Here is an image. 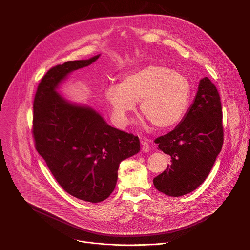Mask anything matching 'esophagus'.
I'll use <instances>...</instances> for the list:
<instances>
[{
    "instance_id": "obj_1",
    "label": "esophagus",
    "mask_w": 250,
    "mask_h": 250,
    "mask_svg": "<svg viewBox=\"0 0 250 250\" xmlns=\"http://www.w3.org/2000/svg\"><path fill=\"white\" fill-rule=\"evenodd\" d=\"M141 149L144 152H148L150 150L149 141L147 139H144L141 141Z\"/></svg>"
}]
</instances>
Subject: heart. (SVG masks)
I'll return each mask as SVG.
<instances>
[{
	"label": "heart",
	"mask_w": 250,
	"mask_h": 250,
	"mask_svg": "<svg viewBox=\"0 0 250 250\" xmlns=\"http://www.w3.org/2000/svg\"><path fill=\"white\" fill-rule=\"evenodd\" d=\"M188 78L162 64H150L111 83L104 91L106 102L120 126L128 124L129 113L140 101V112L158 129H166L184 117L190 101Z\"/></svg>",
	"instance_id": "b5f03b06"
}]
</instances>
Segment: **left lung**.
<instances>
[{
	"mask_svg": "<svg viewBox=\"0 0 250 250\" xmlns=\"http://www.w3.org/2000/svg\"><path fill=\"white\" fill-rule=\"evenodd\" d=\"M154 142L171 157V163L153 179L159 192L180 197L206 180L224 144L221 97L208 77L200 81L195 101L180 125Z\"/></svg>",
	"mask_w": 250,
	"mask_h": 250,
	"instance_id": "8db88e82",
	"label": "left lung"
}]
</instances>
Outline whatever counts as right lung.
<instances>
[{
  "label": "right lung",
  "instance_id": "1",
  "mask_svg": "<svg viewBox=\"0 0 250 250\" xmlns=\"http://www.w3.org/2000/svg\"><path fill=\"white\" fill-rule=\"evenodd\" d=\"M99 56L50 68L35 92L32 119L35 149L58 184L71 196L91 203L113 193L120 163L140 149L138 136L112 127L91 108L68 103L55 92L68 73Z\"/></svg>",
  "mask_w": 250,
  "mask_h": 250
}]
</instances>
